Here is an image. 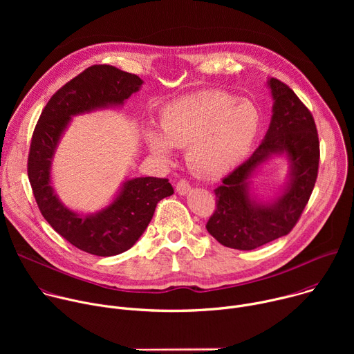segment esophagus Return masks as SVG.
Segmentation results:
<instances>
[{
  "label": "esophagus",
  "instance_id": "34e87169",
  "mask_svg": "<svg viewBox=\"0 0 354 354\" xmlns=\"http://www.w3.org/2000/svg\"><path fill=\"white\" fill-rule=\"evenodd\" d=\"M175 190H176L178 194L185 196V194H187L190 192V185H189L187 180H179L176 183V186H175Z\"/></svg>",
  "mask_w": 354,
  "mask_h": 354
}]
</instances>
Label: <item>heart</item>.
<instances>
[{"label": "heart", "instance_id": "1", "mask_svg": "<svg viewBox=\"0 0 354 354\" xmlns=\"http://www.w3.org/2000/svg\"><path fill=\"white\" fill-rule=\"evenodd\" d=\"M261 129V113L246 99L224 91H201L167 105L160 129L149 124L144 140L149 153L168 161L172 147L186 148L193 171L218 179L249 154Z\"/></svg>", "mask_w": 354, "mask_h": 354}]
</instances>
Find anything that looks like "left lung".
<instances>
[{
	"instance_id": "left-lung-1",
	"label": "left lung",
	"mask_w": 354,
	"mask_h": 354,
	"mask_svg": "<svg viewBox=\"0 0 354 354\" xmlns=\"http://www.w3.org/2000/svg\"><path fill=\"white\" fill-rule=\"evenodd\" d=\"M273 106L261 145L214 190L217 209L206 228L221 245L252 250L287 235L313 193L319 165V141L310 111L291 88L268 80ZM288 162V176L273 198H259L252 178L270 159Z\"/></svg>"
}]
</instances>
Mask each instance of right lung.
<instances>
[{
  "instance_id": "1",
  "label": "right lung",
  "mask_w": 354,
  "mask_h": 354,
  "mask_svg": "<svg viewBox=\"0 0 354 354\" xmlns=\"http://www.w3.org/2000/svg\"><path fill=\"white\" fill-rule=\"evenodd\" d=\"M144 81L113 66H92L59 89L43 109L33 131L28 176L46 221L78 249L96 257H115L130 249L148 227L157 203L174 189L168 179L127 178L109 203L93 213L67 207L53 187L57 147L73 118L122 108Z\"/></svg>"
}]
</instances>
